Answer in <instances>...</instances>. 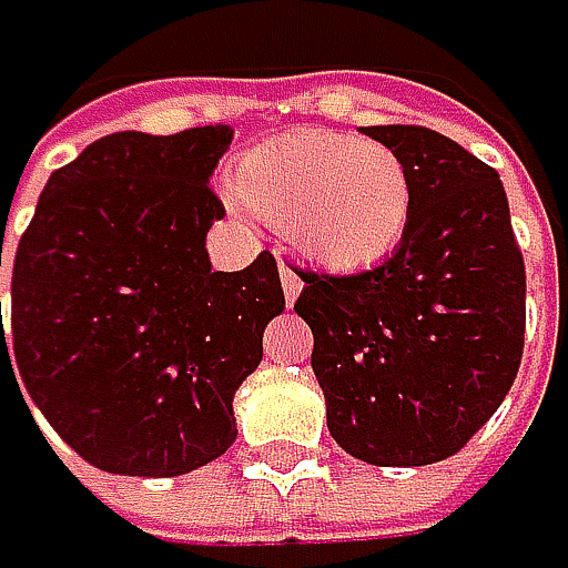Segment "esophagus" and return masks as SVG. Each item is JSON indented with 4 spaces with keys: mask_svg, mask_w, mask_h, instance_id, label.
Masks as SVG:
<instances>
[{
    "mask_svg": "<svg viewBox=\"0 0 568 568\" xmlns=\"http://www.w3.org/2000/svg\"><path fill=\"white\" fill-rule=\"evenodd\" d=\"M278 275H282V293H286V300L293 303V300L303 293V278H300V272L282 262V265H278Z\"/></svg>",
    "mask_w": 568,
    "mask_h": 568,
    "instance_id": "34e87169",
    "label": "esophagus"
}]
</instances>
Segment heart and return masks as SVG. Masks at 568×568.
I'll return each instance as SVG.
<instances>
[{
	"label": "heart",
	"instance_id": "1",
	"mask_svg": "<svg viewBox=\"0 0 568 568\" xmlns=\"http://www.w3.org/2000/svg\"><path fill=\"white\" fill-rule=\"evenodd\" d=\"M235 209L286 229L303 258L326 272L387 262L414 215L410 171L397 151L339 131H293L252 148Z\"/></svg>",
	"mask_w": 568,
	"mask_h": 568
}]
</instances>
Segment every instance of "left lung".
Instances as JSON below:
<instances>
[{"label":"left lung","mask_w":568,"mask_h":568,"mask_svg":"<svg viewBox=\"0 0 568 568\" xmlns=\"http://www.w3.org/2000/svg\"><path fill=\"white\" fill-rule=\"evenodd\" d=\"M363 134L410 171L400 248L353 275L300 272L326 427L367 465L458 455L515 384L525 346V262L498 171L427 128Z\"/></svg>","instance_id":"left-lung-1"}]
</instances>
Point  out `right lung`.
I'll return each mask as SVG.
<instances>
[{"label":"right lung","mask_w":568,"mask_h":568,"mask_svg":"<svg viewBox=\"0 0 568 568\" xmlns=\"http://www.w3.org/2000/svg\"><path fill=\"white\" fill-rule=\"evenodd\" d=\"M232 134H106L50 174L19 239L0 371L100 471L187 475L239 434L235 390L286 296L268 252L212 272L225 209L209 178Z\"/></svg>","instance_id":"right-lung-1"}]
</instances>
